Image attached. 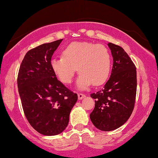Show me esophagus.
<instances>
[{"label": "esophagus", "instance_id": "1", "mask_svg": "<svg viewBox=\"0 0 158 158\" xmlns=\"http://www.w3.org/2000/svg\"><path fill=\"white\" fill-rule=\"evenodd\" d=\"M77 97H78V99H83V98H85V95L83 94H81V93H79V94H77Z\"/></svg>", "mask_w": 158, "mask_h": 158}]
</instances>
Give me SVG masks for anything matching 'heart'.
<instances>
[{
    "instance_id": "1",
    "label": "heart",
    "mask_w": 158,
    "mask_h": 158,
    "mask_svg": "<svg viewBox=\"0 0 158 158\" xmlns=\"http://www.w3.org/2000/svg\"><path fill=\"white\" fill-rule=\"evenodd\" d=\"M109 51L104 45L90 42H74L64 47L62 56L52 58L53 73L64 84L72 83L76 73L80 74L77 86L81 89L91 84L98 86L106 81L111 70Z\"/></svg>"
}]
</instances>
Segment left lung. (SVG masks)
<instances>
[{"label":"left lung","mask_w":158,"mask_h":158,"mask_svg":"<svg viewBox=\"0 0 158 158\" xmlns=\"http://www.w3.org/2000/svg\"><path fill=\"white\" fill-rule=\"evenodd\" d=\"M114 63L111 77L103 90L90 94L95 107L90 114L95 127L109 131L122 126L130 117L137 94V70L122 47L109 43Z\"/></svg>","instance_id":"obj_1"}]
</instances>
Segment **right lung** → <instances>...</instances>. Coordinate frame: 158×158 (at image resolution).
Here are the masks:
<instances>
[{"label": "right lung", "mask_w": 158, "mask_h": 158, "mask_svg": "<svg viewBox=\"0 0 158 158\" xmlns=\"http://www.w3.org/2000/svg\"><path fill=\"white\" fill-rule=\"evenodd\" d=\"M62 40L41 44L27 52L19 68L17 84L23 113L31 126L43 135L62 132L77 95L53 73L50 61Z\"/></svg>", "instance_id": "right-lung-1"}]
</instances>
